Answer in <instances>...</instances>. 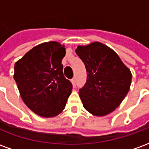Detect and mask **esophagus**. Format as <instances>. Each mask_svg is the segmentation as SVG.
<instances>
[{
	"label": "esophagus",
	"instance_id": "1",
	"mask_svg": "<svg viewBox=\"0 0 149 149\" xmlns=\"http://www.w3.org/2000/svg\"><path fill=\"white\" fill-rule=\"evenodd\" d=\"M71 81H72V84H73V85H74V86H76V84H77V81H76V78H72V79L71 80Z\"/></svg>",
	"mask_w": 149,
	"mask_h": 149
}]
</instances>
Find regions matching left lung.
<instances>
[{"mask_svg": "<svg viewBox=\"0 0 149 149\" xmlns=\"http://www.w3.org/2000/svg\"><path fill=\"white\" fill-rule=\"evenodd\" d=\"M87 72L86 83L79 90L83 106L94 116H105L120 105L128 93L132 74L118 55L100 42L76 49Z\"/></svg>", "mask_w": 149, "mask_h": 149, "instance_id": "1", "label": "left lung"}]
</instances>
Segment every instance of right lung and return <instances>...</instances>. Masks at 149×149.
Wrapping results in <instances>:
<instances>
[{
    "label": "right lung",
    "instance_id": "add662e5",
    "mask_svg": "<svg viewBox=\"0 0 149 149\" xmlns=\"http://www.w3.org/2000/svg\"><path fill=\"white\" fill-rule=\"evenodd\" d=\"M65 46L56 41L38 45L14 66V80L24 104L44 117L65 109L72 84L63 73Z\"/></svg>",
    "mask_w": 149,
    "mask_h": 149
}]
</instances>
